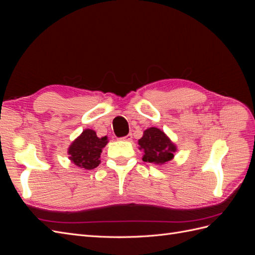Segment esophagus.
Listing matches in <instances>:
<instances>
[{"mask_svg": "<svg viewBox=\"0 0 255 255\" xmlns=\"http://www.w3.org/2000/svg\"><path fill=\"white\" fill-rule=\"evenodd\" d=\"M132 138H133L132 134H128V135L125 136V137H122L121 139H122V140H126V141H130V140H132Z\"/></svg>", "mask_w": 255, "mask_h": 255, "instance_id": "esophagus-1", "label": "esophagus"}]
</instances>
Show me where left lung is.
<instances>
[{"mask_svg":"<svg viewBox=\"0 0 255 255\" xmlns=\"http://www.w3.org/2000/svg\"><path fill=\"white\" fill-rule=\"evenodd\" d=\"M139 149L143 150L142 160L157 165H163L173 158L176 151L175 144L169 137L157 128H146L143 136L138 140Z\"/></svg>","mask_w":255,"mask_h":255,"instance_id":"1","label":"left lung"}]
</instances>
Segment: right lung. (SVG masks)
<instances>
[{
  "label": "right lung",
  "mask_w": 255,
  "mask_h": 255,
  "mask_svg": "<svg viewBox=\"0 0 255 255\" xmlns=\"http://www.w3.org/2000/svg\"><path fill=\"white\" fill-rule=\"evenodd\" d=\"M107 142L109 140L106 136L99 138L94 129H85L69 146V159L74 165L86 170L95 169L101 163L100 156Z\"/></svg>",
  "instance_id": "1"
}]
</instances>
